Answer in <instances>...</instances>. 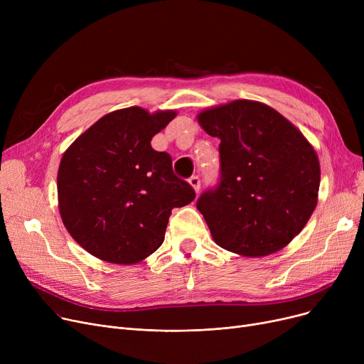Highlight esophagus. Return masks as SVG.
<instances>
[{"label": "esophagus", "instance_id": "esophagus-1", "mask_svg": "<svg viewBox=\"0 0 364 364\" xmlns=\"http://www.w3.org/2000/svg\"><path fill=\"white\" fill-rule=\"evenodd\" d=\"M188 183H190V186L195 188V192L198 193L199 190H200V178L198 176H193V177L188 178Z\"/></svg>", "mask_w": 364, "mask_h": 364}]
</instances>
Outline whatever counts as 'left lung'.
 Wrapping results in <instances>:
<instances>
[{
	"label": "left lung",
	"mask_w": 364,
	"mask_h": 364,
	"mask_svg": "<svg viewBox=\"0 0 364 364\" xmlns=\"http://www.w3.org/2000/svg\"><path fill=\"white\" fill-rule=\"evenodd\" d=\"M198 122L220 143L221 178L198 199L211 236L243 257L280 251L317 205L320 164L302 132L259 102L206 109Z\"/></svg>",
	"instance_id": "8db88e82"
}]
</instances>
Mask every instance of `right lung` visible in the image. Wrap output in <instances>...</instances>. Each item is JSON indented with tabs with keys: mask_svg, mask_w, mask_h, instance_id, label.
<instances>
[{
	"mask_svg": "<svg viewBox=\"0 0 364 364\" xmlns=\"http://www.w3.org/2000/svg\"><path fill=\"white\" fill-rule=\"evenodd\" d=\"M177 117L132 106L105 114L63 153L57 174L66 230L87 252L113 264H137L165 237L172 208L196 198L151 139Z\"/></svg>",
	"mask_w": 364,
	"mask_h": 364,
	"instance_id": "1",
	"label": "right lung"
}]
</instances>
